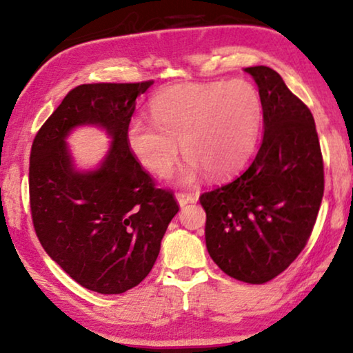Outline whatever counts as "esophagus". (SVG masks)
Here are the masks:
<instances>
[{"label": "esophagus", "instance_id": "34e87169", "mask_svg": "<svg viewBox=\"0 0 353 353\" xmlns=\"http://www.w3.org/2000/svg\"><path fill=\"white\" fill-rule=\"evenodd\" d=\"M176 199L180 202V205H186V204H191V202H196L197 194H192V192H188V191H180L176 192Z\"/></svg>", "mask_w": 353, "mask_h": 353}]
</instances>
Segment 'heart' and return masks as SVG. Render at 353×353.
<instances>
[{
  "instance_id": "heart-1",
  "label": "heart",
  "mask_w": 353,
  "mask_h": 353,
  "mask_svg": "<svg viewBox=\"0 0 353 353\" xmlns=\"http://www.w3.org/2000/svg\"><path fill=\"white\" fill-rule=\"evenodd\" d=\"M152 122L133 119L127 143L141 165L167 176L178 159V143L188 154L183 180L205 168L223 178L252 156L260 137L263 105L257 88L245 80L190 83L163 90L151 104Z\"/></svg>"
}]
</instances>
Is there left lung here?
Wrapping results in <instances>:
<instances>
[{
  "label": "left lung",
  "instance_id": "1",
  "mask_svg": "<svg viewBox=\"0 0 353 353\" xmlns=\"http://www.w3.org/2000/svg\"><path fill=\"white\" fill-rule=\"evenodd\" d=\"M254 77L263 105V139L252 163L233 180L202 192L205 245L221 272L263 284L305 248L325 191L320 139L310 109L265 65Z\"/></svg>",
  "mask_w": 353,
  "mask_h": 353
}]
</instances>
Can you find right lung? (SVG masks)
Wrapping results in <instances>:
<instances>
[{
	"instance_id": "1",
	"label": "right lung",
	"mask_w": 353,
	"mask_h": 353,
	"mask_svg": "<svg viewBox=\"0 0 353 353\" xmlns=\"http://www.w3.org/2000/svg\"><path fill=\"white\" fill-rule=\"evenodd\" d=\"M152 83L75 86L32 144L28 190L38 239L72 279L99 294H122L148 276L180 210L175 194L156 186L127 143L137 98ZM86 123L104 126L114 143L98 171L80 174L63 139Z\"/></svg>"
}]
</instances>
